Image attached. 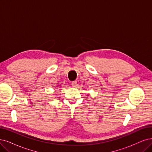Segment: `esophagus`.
I'll use <instances>...</instances> for the list:
<instances>
[{"mask_svg":"<svg viewBox=\"0 0 152 152\" xmlns=\"http://www.w3.org/2000/svg\"><path fill=\"white\" fill-rule=\"evenodd\" d=\"M71 85H72V87H76V86L77 85V81H72V82L71 83Z\"/></svg>","mask_w":152,"mask_h":152,"instance_id":"esophagus-1","label":"esophagus"}]
</instances>
